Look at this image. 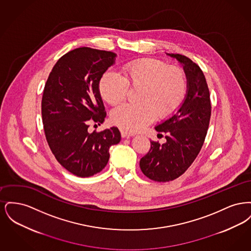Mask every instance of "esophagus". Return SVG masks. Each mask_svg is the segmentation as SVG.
Wrapping results in <instances>:
<instances>
[{
  "label": "esophagus",
  "instance_id": "1",
  "mask_svg": "<svg viewBox=\"0 0 251 251\" xmlns=\"http://www.w3.org/2000/svg\"><path fill=\"white\" fill-rule=\"evenodd\" d=\"M120 132H121V136H122V137H127V138H129V137H132V136H134V133H132V132H130V131L121 130V131H120Z\"/></svg>",
  "mask_w": 251,
  "mask_h": 251
}]
</instances>
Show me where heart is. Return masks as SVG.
I'll list each match as a JSON object with an SVG mask.
<instances>
[{
    "label": "heart",
    "mask_w": 251,
    "mask_h": 251,
    "mask_svg": "<svg viewBox=\"0 0 251 251\" xmlns=\"http://www.w3.org/2000/svg\"><path fill=\"white\" fill-rule=\"evenodd\" d=\"M122 76L107 71L100 80L102 99L112 105L122 101L128 86L141 87L138 104H123L116 108L112 122L127 131L141 130L159 118H167L179 109L186 93V80L182 71L168 67L166 62L153 58L134 60L125 64Z\"/></svg>",
    "instance_id": "1"
}]
</instances>
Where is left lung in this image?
<instances>
[{"label": "left lung", "instance_id": "1", "mask_svg": "<svg viewBox=\"0 0 251 251\" xmlns=\"http://www.w3.org/2000/svg\"><path fill=\"white\" fill-rule=\"evenodd\" d=\"M167 54L182 66L187 90L177 112L155 126L158 132L167 133L166 143L151 141L150 151L140 160L144 175L160 182L179 178L191 166L205 140L212 108L201 68L184 55Z\"/></svg>", "mask_w": 251, "mask_h": 251}]
</instances>
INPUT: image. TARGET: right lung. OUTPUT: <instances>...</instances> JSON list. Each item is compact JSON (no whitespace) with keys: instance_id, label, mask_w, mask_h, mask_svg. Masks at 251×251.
I'll return each instance as SVG.
<instances>
[{"instance_id":"1","label":"right lung","mask_w":251,"mask_h":251,"mask_svg":"<svg viewBox=\"0 0 251 251\" xmlns=\"http://www.w3.org/2000/svg\"><path fill=\"white\" fill-rule=\"evenodd\" d=\"M116 57L107 50H72L56 62L44 87L41 113L50 149L62 167L81 178L100 172L110 147L121 139L117 127L87 131L91 119L100 124L106 117L99 84Z\"/></svg>"}]
</instances>
